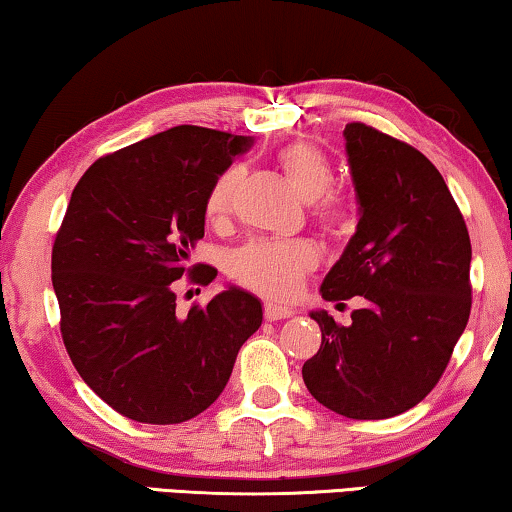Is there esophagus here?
I'll return each instance as SVG.
<instances>
[{"instance_id": "34e87169", "label": "esophagus", "mask_w": 512, "mask_h": 512, "mask_svg": "<svg viewBox=\"0 0 512 512\" xmlns=\"http://www.w3.org/2000/svg\"><path fill=\"white\" fill-rule=\"evenodd\" d=\"M296 314L293 307H286V305H277V303H265V319L268 321H277V319H289Z\"/></svg>"}]
</instances>
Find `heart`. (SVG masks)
Masks as SVG:
<instances>
[{
	"label": "heart",
	"mask_w": 512,
	"mask_h": 512,
	"mask_svg": "<svg viewBox=\"0 0 512 512\" xmlns=\"http://www.w3.org/2000/svg\"><path fill=\"white\" fill-rule=\"evenodd\" d=\"M277 165L303 200H319L317 216L328 228H345L349 207L331 188L333 170L324 153L307 142H291L277 153ZM244 170L230 165L216 177L205 195V216L212 223L226 221L233 212ZM317 263V251L305 240H258L240 249L233 258V277L263 296L286 298L298 291L300 279Z\"/></svg>",
	"instance_id": "b5f03b06"
}]
</instances>
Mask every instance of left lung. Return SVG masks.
Masks as SVG:
<instances>
[{"label": "left lung", "mask_w": 512, "mask_h": 512, "mask_svg": "<svg viewBox=\"0 0 512 512\" xmlns=\"http://www.w3.org/2000/svg\"><path fill=\"white\" fill-rule=\"evenodd\" d=\"M342 135L359 223L319 291L361 307L349 326L310 312L321 347L303 380L342 417L387 419L415 408L450 363L471 314V240L424 153L366 123Z\"/></svg>", "instance_id": "left-lung-1"}]
</instances>
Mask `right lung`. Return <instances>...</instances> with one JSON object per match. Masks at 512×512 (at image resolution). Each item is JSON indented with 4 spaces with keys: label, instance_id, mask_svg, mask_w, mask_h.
<instances>
[{
    "label": "right lung",
    "instance_id": "1",
    "mask_svg": "<svg viewBox=\"0 0 512 512\" xmlns=\"http://www.w3.org/2000/svg\"><path fill=\"white\" fill-rule=\"evenodd\" d=\"M249 146L177 125L95 160L72 191L51 258L62 340L83 382L123 417L200 415L261 326V300L240 286L181 314L172 284L184 272L198 284L216 277L188 258L205 237L209 184Z\"/></svg>",
    "mask_w": 512,
    "mask_h": 512
}]
</instances>
